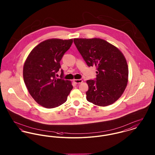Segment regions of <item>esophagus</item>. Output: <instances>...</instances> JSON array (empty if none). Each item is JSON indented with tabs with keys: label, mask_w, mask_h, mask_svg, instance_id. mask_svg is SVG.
Here are the masks:
<instances>
[{
	"label": "esophagus",
	"mask_w": 155,
	"mask_h": 155,
	"mask_svg": "<svg viewBox=\"0 0 155 155\" xmlns=\"http://www.w3.org/2000/svg\"><path fill=\"white\" fill-rule=\"evenodd\" d=\"M74 82L75 84H81L83 81L81 79H77V80H74Z\"/></svg>",
	"instance_id": "esophagus-1"
}]
</instances>
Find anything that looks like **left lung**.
Instances as JSON below:
<instances>
[{"label": "left lung", "mask_w": 155, "mask_h": 155, "mask_svg": "<svg viewBox=\"0 0 155 155\" xmlns=\"http://www.w3.org/2000/svg\"><path fill=\"white\" fill-rule=\"evenodd\" d=\"M74 43L88 67H97V77L87 81V100L105 107L118 100L128 79L127 62L122 52L101 38H74Z\"/></svg>", "instance_id": "8db88e82"}]
</instances>
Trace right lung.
Listing matches in <instances>:
<instances>
[{"label":"right lung","mask_w":155,"mask_h":155,"mask_svg":"<svg viewBox=\"0 0 155 155\" xmlns=\"http://www.w3.org/2000/svg\"><path fill=\"white\" fill-rule=\"evenodd\" d=\"M73 39L51 38L36 46L28 55L23 67V79L31 96L43 107H57L67 100L73 87L71 82L55 74L61 68L60 61L70 48Z\"/></svg>","instance_id":"1"}]
</instances>
